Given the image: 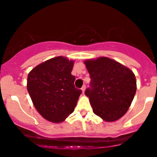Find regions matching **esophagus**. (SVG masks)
I'll use <instances>...</instances> for the list:
<instances>
[{
  "label": "esophagus",
  "mask_w": 157,
  "mask_h": 157,
  "mask_svg": "<svg viewBox=\"0 0 157 157\" xmlns=\"http://www.w3.org/2000/svg\"><path fill=\"white\" fill-rule=\"evenodd\" d=\"M81 89H82V94H84L85 92V90H86V86H83L82 88H81Z\"/></svg>",
  "instance_id": "obj_1"
}]
</instances>
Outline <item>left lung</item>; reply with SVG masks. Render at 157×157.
<instances>
[{
	"label": "left lung",
	"mask_w": 157,
	"mask_h": 157,
	"mask_svg": "<svg viewBox=\"0 0 157 157\" xmlns=\"http://www.w3.org/2000/svg\"><path fill=\"white\" fill-rule=\"evenodd\" d=\"M91 78L85 91L95 114L113 122L127 112L136 91L132 71L109 57L84 61Z\"/></svg>",
	"instance_id": "left-lung-1"
}]
</instances>
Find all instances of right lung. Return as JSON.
<instances>
[{
  "instance_id": "obj_1",
  "label": "right lung",
  "mask_w": 157,
  "mask_h": 157,
  "mask_svg": "<svg viewBox=\"0 0 157 157\" xmlns=\"http://www.w3.org/2000/svg\"><path fill=\"white\" fill-rule=\"evenodd\" d=\"M74 61L59 56L36 66L29 73L27 90L35 109L52 122H63L75 110L82 93L71 75Z\"/></svg>"
}]
</instances>
